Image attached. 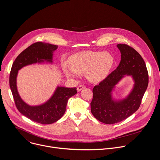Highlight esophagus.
<instances>
[{"mask_svg": "<svg viewBox=\"0 0 160 160\" xmlns=\"http://www.w3.org/2000/svg\"><path fill=\"white\" fill-rule=\"evenodd\" d=\"M85 88V86L83 85H79L78 87H77V91L78 92H80V91H81L83 88Z\"/></svg>", "mask_w": 160, "mask_h": 160, "instance_id": "34e87169", "label": "esophagus"}]
</instances>
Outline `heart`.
Listing matches in <instances>:
<instances>
[{"label": "heart", "instance_id": "heart-1", "mask_svg": "<svg viewBox=\"0 0 160 160\" xmlns=\"http://www.w3.org/2000/svg\"><path fill=\"white\" fill-rule=\"evenodd\" d=\"M114 62L113 56L108 52L85 51L75 54L72 58L70 67L64 64L62 68L68 77L76 78L79 74L86 73L90 82L98 83L108 77Z\"/></svg>", "mask_w": 160, "mask_h": 160}]
</instances>
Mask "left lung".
Here are the masks:
<instances>
[{
  "label": "left lung",
  "instance_id": "8db88e82",
  "mask_svg": "<svg viewBox=\"0 0 160 160\" xmlns=\"http://www.w3.org/2000/svg\"><path fill=\"white\" fill-rule=\"evenodd\" d=\"M117 48L121 52L120 62L115 70L94 87L90 103L94 117L106 124L122 122L138 110L149 82L145 62L139 52L126 44H118ZM125 76L132 77L134 82L132 89L125 98L115 100L112 92Z\"/></svg>",
  "mask_w": 160,
  "mask_h": 160
}]
</instances>
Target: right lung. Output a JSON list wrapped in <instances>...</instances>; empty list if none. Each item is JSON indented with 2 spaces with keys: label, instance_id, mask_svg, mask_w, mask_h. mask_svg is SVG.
Wrapping results in <instances>:
<instances>
[{
  "label": "right lung",
  "instance_id": "add662e5",
  "mask_svg": "<svg viewBox=\"0 0 160 160\" xmlns=\"http://www.w3.org/2000/svg\"><path fill=\"white\" fill-rule=\"evenodd\" d=\"M56 45L38 42L24 50L14 61L9 76V85L18 111L30 120L41 124H51L59 120L64 114L68 101L75 95L77 88L58 86L51 98L43 104L30 106L22 100L18 91L16 78L18 71L28 65L44 62L52 63Z\"/></svg>",
  "mask_w": 160,
  "mask_h": 160
}]
</instances>
